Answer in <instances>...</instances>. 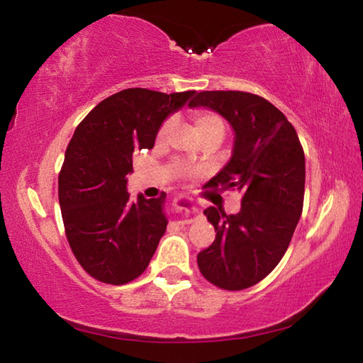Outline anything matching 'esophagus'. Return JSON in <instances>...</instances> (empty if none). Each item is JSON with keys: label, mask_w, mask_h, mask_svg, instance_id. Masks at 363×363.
I'll return each mask as SVG.
<instances>
[{"label": "esophagus", "mask_w": 363, "mask_h": 363, "mask_svg": "<svg viewBox=\"0 0 363 363\" xmlns=\"http://www.w3.org/2000/svg\"><path fill=\"white\" fill-rule=\"evenodd\" d=\"M196 211H199L196 210V206L189 200L182 201V203H179V205H176V213L179 214V216L186 218V220H192V216Z\"/></svg>", "instance_id": "esophagus-1"}]
</instances>
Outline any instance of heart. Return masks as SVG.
I'll return each instance as SVG.
<instances>
[{"label":"heart","instance_id":"b5f03b06","mask_svg":"<svg viewBox=\"0 0 363 363\" xmlns=\"http://www.w3.org/2000/svg\"><path fill=\"white\" fill-rule=\"evenodd\" d=\"M194 121H195L196 131H199L201 138L208 136V134H223V136H224V123L216 113L196 112L194 115ZM173 125H174V120H168V121L163 123L162 128L158 130V134H157L158 143H163V140L168 138V134L171 133V130H173ZM171 169H173L174 173H177V174H182L184 173V164L181 162H173V163H171Z\"/></svg>","mask_w":363,"mask_h":363}]
</instances>
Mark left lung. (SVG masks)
I'll return each instance as SVG.
<instances>
[{
    "mask_svg": "<svg viewBox=\"0 0 363 363\" xmlns=\"http://www.w3.org/2000/svg\"><path fill=\"white\" fill-rule=\"evenodd\" d=\"M219 113L233 131L232 155L210 186L243 192L240 211H203L216 230L196 256L200 272L224 290H245L284 257L303 213L306 160L298 134L269 101L242 91H203L189 104Z\"/></svg>",
    "mask_w": 363,
    "mask_h": 363,
    "instance_id": "left-lung-1",
    "label": "left lung"
}]
</instances>
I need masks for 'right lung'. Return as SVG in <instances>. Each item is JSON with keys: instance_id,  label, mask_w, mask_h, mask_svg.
Listing matches in <instances>:
<instances>
[{"instance_id": "obj_1", "label": "right lung", "mask_w": 363, "mask_h": 363, "mask_svg": "<svg viewBox=\"0 0 363 363\" xmlns=\"http://www.w3.org/2000/svg\"><path fill=\"white\" fill-rule=\"evenodd\" d=\"M194 94L123 89L97 104L73 133L59 174V203L67 240L91 277L123 285L149 266L167 230V194L131 200L126 176L133 153L152 149L163 121Z\"/></svg>"}]
</instances>
